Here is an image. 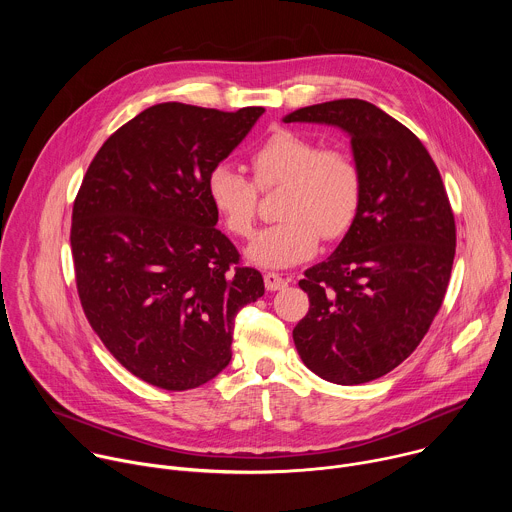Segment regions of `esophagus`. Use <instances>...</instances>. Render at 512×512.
Returning <instances> with one entry per match:
<instances>
[{"mask_svg": "<svg viewBox=\"0 0 512 512\" xmlns=\"http://www.w3.org/2000/svg\"><path fill=\"white\" fill-rule=\"evenodd\" d=\"M263 279H265V287H267V291H277V289H283V287L287 285V279H285V277H281L279 273H273V271L265 273V275H263Z\"/></svg>", "mask_w": 512, "mask_h": 512, "instance_id": "34e87169", "label": "esophagus"}]
</instances>
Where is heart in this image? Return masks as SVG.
<instances>
[{"label":"heart","instance_id":"heart-1","mask_svg":"<svg viewBox=\"0 0 512 512\" xmlns=\"http://www.w3.org/2000/svg\"><path fill=\"white\" fill-rule=\"evenodd\" d=\"M253 180L239 168L221 164L208 176V198L235 237L253 233L259 190L283 186L281 223L265 227L247 247L259 267L287 269L314 257L322 235L348 233L362 200V174L342 148L322 145L294 129L279 127L263 137L249 156Z\"/></svg>","mask_w":512,"mask_h":512}]
</instances>
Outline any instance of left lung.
Here are the masks:
<instances>
[{"mask_svg":"<svg viewBox=\"0 0 512 512\" xmlns=\"http://www.w3.org/2000/svg\"><path fill=\"white\" fill-rule=\"evenodd\" d=\"M283 121L346 131L362 174L352 227L300 281L310 310L296 348L324 381H375L419 346L446 296L456 223L440 170L413 131L369 101L310 105Z\"/></svg>","mask_w":512,"mask_h":512,"instance_id":"1","label":"left lung"}]
</instances>
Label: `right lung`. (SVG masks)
Listing matches in <instances>:
<instances>
[{
    "label": "right lung",
    "mask_w": 512,
    "mask_h": 512,
    "mask_svg": "<svg viewBox=\"0 0 512 512\" xmlns=\"http://www.w3.org/2000/svg\"><path fill=\"white\" fill-rule=\"evenodd\" d=\"M265 113L160 103L121 125L72 206L70 247L91 328L123 367L166 391L221 373L237 312L265 294L218 231L208 176Z\"/></svg>",
    "instance_id": "add662e5"
}]
</instances>
